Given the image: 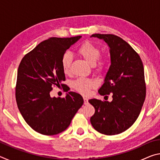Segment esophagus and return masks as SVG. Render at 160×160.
<instances>
[{"label":"esophagus","mask_w":160,"mask_h":160,"mask_svg":"<svg viewBox=\"0 0 160 160\" xmlns=\"http://www.w3.org/2000/svg\"><path fill=\"white\" fill-rule=\"evenodd\" d=\"M83 99H84V104H88V98H86V97H83Z\"/></svg>","instance_id":"1"}]
</instances>
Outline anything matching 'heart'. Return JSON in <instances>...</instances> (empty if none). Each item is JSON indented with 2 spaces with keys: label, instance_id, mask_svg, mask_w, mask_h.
<instances>
[{
  "label": "heart",
  "instance_id": "obj_1",
  "mask_svg": "<svg viewBox=\"0 0 160 160\" xmlns=\"http://www.w3.org/2000/svg\"><path fill=\"white\" fill-rule=\"evenodd\" d=\"M77 51L81 57L94 67L97 73H102L106 68L107 58L104 56H100V48L92 42L86 41L82 43ZM72 61V58L69 53H64L62 56L61 67L65 74L70 73ZM97 86L95 81L90 78H79L72 82V87L75 90L85 95L88 94L92 89L95 88Z\"/></svg>",
  "mask_w": 160,
  "mask_h": 160
}]
</instances>
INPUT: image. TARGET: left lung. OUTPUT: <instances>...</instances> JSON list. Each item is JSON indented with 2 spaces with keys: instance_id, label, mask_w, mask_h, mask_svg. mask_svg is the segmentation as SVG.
Segmentation results:
<instances>
[{
  "instance_id": "8db88e82",
  "label": "left lung",
  "mask_w": 160,
  "mask_h": 160,
  "mask_svg": "<svg viewBox=\"0 0 160 160\" xmlns=\"http://www.w3.org/2000/svg\"><path fill=\"white\" fill-rule=\"evenodd\" d=\"M91 37L104 39L110 48L112 63L98 92L111 94L113 99L89 100L95 109L90 122L100 133L117 135L129 128L141 112L146 96L144 68L138 53L121 37L112 34Z\"/></svg>"
}]
</instances>
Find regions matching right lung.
I'll return each instance as SVG.
<instances>
[{"label":"right lung","mask_w":160,"mask_h":160,"mask_svg":"<svg viewBox=\"0 0 160 160\" xmlns=\"http://www.w3.org/2000/svg\"><path fill=\"white\" fill-rule=\"evenodd\" d=\"M80 37L44 40L25 55L19 65L18 107L27 123L39 133L53 135L64 131L83 104L82 96L74 92H69L65 98L50 96L53 87H62L65 91L62 56Z\"/></svg>","instance_id":"obj_1"}]
</instances>
